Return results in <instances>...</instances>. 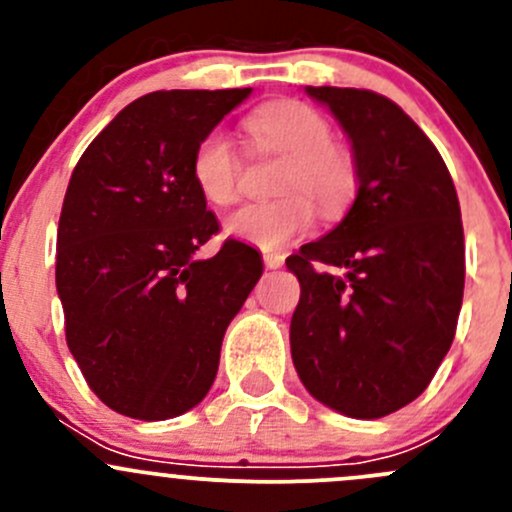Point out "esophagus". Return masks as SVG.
<instances>
[{"label": "esophagus", "instance_id": "34e87169", "mask_svg": "<svg viewBox=\"0 0 512 512\" xmlns=\"http://www.w3.org/2000/svg\"><path fill=\"white\" fill-rule=\"evenodd\" d=\"M262 262H265V267H270V270H277V267L285 265V255H282V252H265V255H262Z\"/></svg>", "mask_w": 512, "mask_h": 512}]
</instances>
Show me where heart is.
<instances>
[{
  "label": "heart",
  "mask_w": 512,
  "mask_h": 512,
  "mask_svg": "<svg viewBox=\"0 0 512 512\" xmlns=\"http://www.w3.org/2000/svg\"><path fill=\"white\" fill-rule=\"evenodd\" d=\"M245 128L260 151L289 156L277 183V190L287 195L230 213L223 223L227 235L262 250H277L314 225L315 202L324 218L347 213L359 190V168L352 153L334 143L332 123L317 108L282 98L250 113ZM240 175L242 160L232 138L218 128L205 133L190 158V178L198 193L220 208L235 203Z\"/></svg>",
  "instance_id": "b5f03b06"
}]
</instances>
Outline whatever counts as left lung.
<instances>
[{"label": "left lung", "instance_id": "8db88e82", "mask_svg": "<svg viewBox=\"0 0 512 512\" xmlns=\"http://www.w3.org/2000/svg\"><path fill=\"white\" fill-rule=\"evenodd\" d=\"M307 94L352 141L359 190L342 223L287 257L302 287L292 361L324 406L381 418L423 394L456 337L461 205L441 153L391 98L337 86Z\"/></svg>", "mask_w": 512, "mask_h": 512}]
</instances>
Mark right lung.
Segmentation results:
<instances>
[{
    "instance_id": "right-lung-1",
    "label": "right lung",
    "mask_w": 512,
    "mask_h": 512,
    "mask_svg": "<svg viewBox=\"0 0 512 512\" xmlns=\"http://www.w3.org/2000/svg\"><path fill=\"white\" fill-rule=\"evenodd\" d=\"M250 89L153 91L128 103L71 173L56 235L66 344L91 391L123 416L165 421L205 399L220 347L262 275L255 247L225 240L190 178L205 133Z\"/></svg>"
}]
</instances>
